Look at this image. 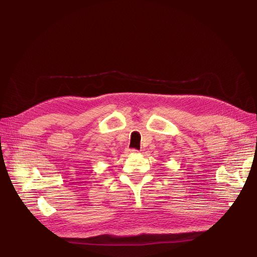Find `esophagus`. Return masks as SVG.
<instances>
[{"label":"esophagus","instance_id":"esophagus-1","mask_svg":"<svg viewBox=\"0 0 257 257\" xmlns=\"http://www.w3.org/2000/svg\"><path fill=\"white\" fill-rule=\"evenodd\" d=\"M126 153L127 155H132V154H136L137 153V150L136 149H126Z\"/></svg>","mask_w":257,"mask_h":257}]
</instances>
